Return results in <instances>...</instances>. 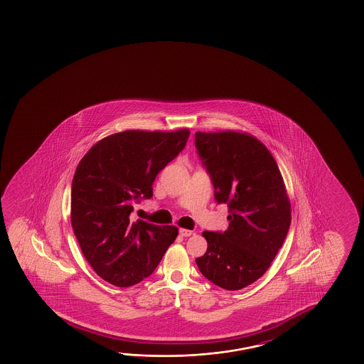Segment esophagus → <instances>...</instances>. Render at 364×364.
<instances>
[{
  "mask_svg": "<svg viewBox=\"0 0 364 364\" xmlns=\"http://www.w3.org/2000/svg\"><path fill=\"white\" fill-rule=\"evenodd\" d=\"M179 233L183 236V237H189V236L193 235V231H191V230H186V228H180Z\"/></svg>",
  "mask_w": 364,
  "mask_h": 364,
  "instance_id": "obj_1",
  "label": "esophagus"
}]
</instances>
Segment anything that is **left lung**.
I'll return each mask as SVG.
<instances>
[{
    "label": "left lung",
    "instance_id": "left-lung-1",
    "mask_svg": "<svg viewBox=\"0 0 364 364\" xmlns=\"http://www.w3.org/2000/svg\"><path fill=\"white\" fill-rule=\"evenodd\" d=\"M198 155L227 203L225 232L204 231L208 242L198 268L227 291L250 286L268 270L291 226V202L279 167L257 138L241 132L196 133Z\"/></svg>",
    "mask_w": 364,
    "mask_h": 364
}]
</instances>
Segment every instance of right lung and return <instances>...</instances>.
Instances as JSON below:
<instances>
[{
    "instance_id": "add662e5",
    "label": "right lung",
    "mask_w": 364,
    "mask_h": 364,
    "mask_svg": "<svg viewBox=\"0 0 364 364\" xmlns=\"http://www.w3.org/2000/svg\"><path fill=\"white\" fill-rule=\"evenodd\" d=\"M189 129L124 131L96 142L72 180L71 223L96 274L131 287L154 273L178 227L133 222V203L152 197L157 173L184 149Z\"/></svg>"
}]
</instances>
